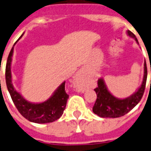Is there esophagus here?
<instances>
[{
  "instance_id": "esophagus-1",
  "label": "esophagus",
  "mask_w": 151,
  "mask_h": 151,
  "mask_svg": "<svg viewBox=\"0 0 151 151\" xmlns=\"http://www.w3.org/2000/svg\"><path fill=\"white\" fill-rule=\"evenodd\" d=\"M84 77V70L83 69H81L77 74V79H81Z\"/></svg>"
}]
</instances>
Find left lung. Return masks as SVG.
I'll list each match as a JSON object with an SVG mask.
<instances>
[{"instance_id": "8db88e82", "label": "left lung", "mask_w": 151, "mask_h": 151, "mask_svg": "<svg viewBox=\"0 0 151 151\" xmlns=\"http://www.w3.org/2000/svg\"><path fill=\"white\" fill-rule=\"evenodd\" d=\"M127 34L138 43L135 35L130 30L127 31ZM144 70V77L141 86L132 95L125 99L115 97L108 90L103 78H99L97 82L98 86L94 90L96 93L97 98L93 107V112L101 118H119L130 112L141 101L145 93L147 77L146 62H145Z\"/></svg>"}]
</instances>
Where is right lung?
<instances>
[{"label": "right lung", "instance_id": "obj_1", "mask_svg": "<svg viewBox=\"0 0 151 151\" xmlns=\"http://www.w3.org/2000/svg\"><path fill=\"white\" fill-rule=\"evenodd\" d=\"M23 34L24 33L22 34V36L19 38L17 41H19L20 38L23 36ZM14 45L7 58L5 77L6 87L15 106L25 119L32 122L44 124L56 121L62 115L64 110L66 107L67 101L69 97V95H68L65 92V81H64L56 89L49 99L43 103H33L25 99L23 96L15 90L12 83L10 67L12 62Z\"/></svg>", "mask_w": 151, "mask_h": 151}]
</instances>
